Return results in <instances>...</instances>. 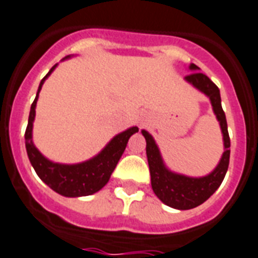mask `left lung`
<instances>
[{"label":"left lung","instance_id":"1","mask_svg":"<svg viewBox=\"0 0 258 258\" xmlns=\"http://www.w3.org/2000/svg\"><path fill=\"white\" fill-rule=\"evenodd\" d=\"M190 70L195 72H191L190 75L184 76V79L191 83L195 88L210 97L214 112L218 117L221 132H223L224 153L216 169L208 175L202 176V178L179 175L166 169L162 157L159 154L158 146L155 145L153 137L146 131H142V134L146 140V155H148L153 191L166 206L176 208V210H191V208L198 207L218 190L228 170L229 154H231V150H229L231 140H229L225 113L221 108L220 91L208 76L202 72H198L199 70L198 66L191 64Z\"/></svg>","mask_w":258,"mask_h":258}]
</instances>
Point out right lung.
<instances>
[{"instance_id":"right-lung-1","label":"right lung","mask_w":258,"mask_h":258,"mask_svg":"<svg viewBox=\"0 0 258 258\" xmlns=\"http://www.w3.org/2000/svg\"><path fill=\"white\" fill-rule=\"evenodd\" d=\"M55 67L56 64L42 79L35 100L30 108L29 122H27L26 132H25L27 155H29L30 162L33 165L38 176L55 192L68 198L87 197V195H92L101 190L108 183L112 172L116 169L117 163L126 148L129 138L132 134L138 132V127H129L127 131L117 134L116 137L104 148L103 152L87 162L78 163V165H60V163H54L48 161L47 158H44L39 153V150L34 146L33 140H31V132H33V121L35 117L38 95H39L44 80L47 79L51 72L54 71Z\"/></svg>"}]
</instances>
